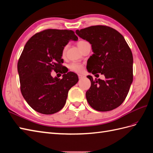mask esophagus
<instances>
[{"instance_id": "34e87169", "label": "esophagus", "mask_w": 153, "mask_h": 153, "mask_svg": "<svg viewBox=\"0 0 153 153\" xmlns=\"http://www.w3.org/2000/svg\"><path fill=\"white\" fill-rule=\"evenodd\" d=\"M78 76H79V79H82V78H84V75H82V74H78Z\"/></svg>"}]
</instances>
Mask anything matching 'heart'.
<instances>
[{
	"label": "heart",
	"instance_id": "b5f03b06",
	"mask_svg": "<svg viewBox=\"0 0 153 153\" xmlns=\"http://www.w3.org/2000/svg\"><path fill=\"white\" fill-rule=\"evenodd\" d=\"M88 43V42H85V41L81 40V41H79V42H78L77 45L79 48V47H80L81 46H82L83 45H84L85 43ZM66 49H67V47H65L64 48V49H63V51H62V55H65V52H66ZM69 68L70 69V70H71V71H73L76 72V73L82 72V71L83 69H84L83 65H82L81 64H79V63H77V62L71 63V64H69Z\"/></svg>",
	"mask_w": 153,
	"mask_h": 153
}]
</instances>
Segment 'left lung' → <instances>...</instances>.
<instances>
[{"instance_id": "left-lung-1", "label": "left lung", "mask_w": 153, "mask_h": 153, "mask_svg": "<svg viewBox=\"0 0 153 153\" xmlns=\"http://www.w3.org/2000/svg\"><path fill=\"white\" fill-rule=\"evenodd\" d=\"M76 33L91 45L94 54L88 60V71L101 73L106 79L94 80L91 76H87L91 81V87L85 93L89 105L100 111L116 108L123 102L132 83L131 50L124 37L107 26H92L76 30Z\"/></svg>"}]
</instances>
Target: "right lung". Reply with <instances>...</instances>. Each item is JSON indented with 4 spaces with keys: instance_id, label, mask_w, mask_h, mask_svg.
Listing matches in <instances>:
<instances>
[{
    "instance_id": "add662e5",
    "label": "right lung",
    "mask_w": 153,
    "mask_h": 153,
    "mask_svg": "<svg viewBox=\"0 0 153 153\" xmlns=\"http://www.w3.org/2000/svg\"><path fill=\"white\" fill-rule=\"evenodd\" d=\"M70 40L77 41L73 30L47 29L36 33L26 43L17 63L21 91L28 105L49 115L63 108L69 89L79 81L73 72L62 71V51ZM64 73L62 79L50 72Z\"/></svg>"
}]
</instances>
